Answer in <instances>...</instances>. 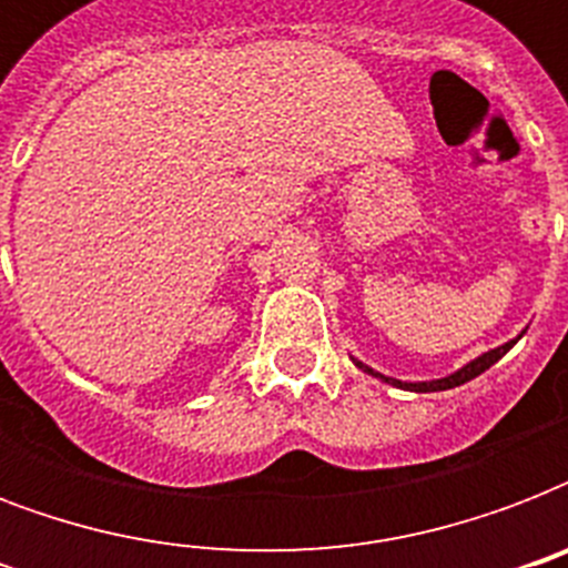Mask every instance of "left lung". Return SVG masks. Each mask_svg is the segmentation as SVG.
<instances>
[{
	"label": "left lung",
	"mask_w": 568,
	"mask_h": 568,
	"mask_svg": "<svg viewBox=\"0 0 568 568\" xmlns=\"http://www.w3.org/2000/svg\"><path fill=\"white\" fill-rule=\"evenodd\" d=\"M519 338L521 336H516V338H510L507 345L493 347V351H486V354H480V356H477V359L466 363V365H463V368H457V372H454V374H448V377L424 379V383H404V379L386 377V374L374 372V368H368V365L359 363V359H354V356H351V359H354L356 368H363L365 374H372V377H379V379H383V383H392V386H397V388H406V392H445V388L463 386V383H468V379H475L477 374H484L486 368H493V365L498 363V359H501V356L507 354V351H510V347L516 345V342H519Z\"/></svg>",
	"instance_id": "obj_1"
}]
</instances>
